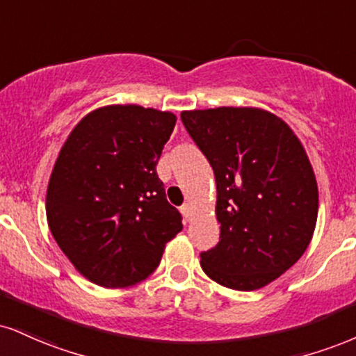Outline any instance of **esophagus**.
<instances>
[{
	"instance_id": "esophagus-1",
	"label": "esophagus",
	"mask_w": 356,
	"mask_h": 356,
	"mask_svg": "<svg viewBox=\"0 0 356 356\" xmlns=\"http://www.w3.org/2000/svg\"><path fill=\"white\" fill-rule=\"evenodd\" d=\"M181 212H182V216L186 217L187 220L191 219V216H192V209H191V204H184V205H181Z\"/></svg>"
}]
</instances>
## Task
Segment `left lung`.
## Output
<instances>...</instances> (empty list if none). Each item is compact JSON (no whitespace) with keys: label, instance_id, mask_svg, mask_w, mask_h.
<instances>
[{"label":"left lung","instance_id":"left-lung-1","mask_svg":"<svg viewBox=\"0 0 356 356\" xmlns=\"http://www.w3.org/2000/svg\"><path fill=\"white\" fill-rule=\"evenodd\" d=\"M217 184L220 241L200 267L227 289L250 292L289 270L307 250L318 189L305 149L267 111L217 108L181 114Z\"/></svg>","mask_w":356,"mask_h":356}]
</instances>
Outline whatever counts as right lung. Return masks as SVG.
I'll use <instances>...</instances> for the list:
<instances>
[{
    "label": "right lung",
    "instance_id": "1",
    "mask_svg": "<svg viewBox=\"0 0 356 356\" xmlns=\"http://www.w3.org/2000/svg\"><path fill=\"white\" fill-rule=\"evenodd\" d=\"M175 115L106 106L64 143L46 195L54 241L78 270L106 289L143 282L159 267L182 216L165 199L156 165Z\"/></svg>",
    "mask_w": 356,
    "mask_h": 356
}]
</instances>
